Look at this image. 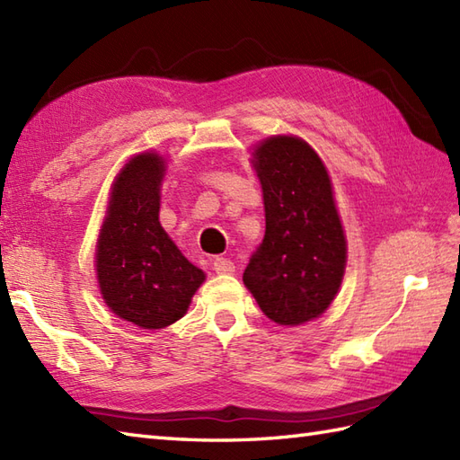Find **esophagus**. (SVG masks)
Wrapping results in <instances>:
<instances>
[{"instance_id": "34e87169", "label": "esophagus", "mask_w": 460, "mask_h": 460, "mask_svg": "<svg viewBox=\"0 0 460 460\" xmlns=\"http://www.w3.org/2000/svg\"><path fill=\"white\" fill-rule=\"evenodd\" d=\"M213 270L219 272V275H231V272H235V262L231 259L217 257L213 259Z\"/></svg>"}]
</instances>
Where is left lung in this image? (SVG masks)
<instances>
[{"instance_id":"left-lung-1","label":"left lung","mask_w":460,"mask_h":460,"mask_svg":"<svg viewBox=\"0 0 460 460\" xmlns=\"http://www.w3.org/2000/svg\"><path fill=\"white\" fill-rule=\"evenodd\" d=\"M265 201V239L243 282L282 326L318 318L340 288L346 237L324 164L295 136H272L255 150Z\"/></svg>"}]
</instances>
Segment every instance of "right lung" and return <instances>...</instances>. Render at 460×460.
I'll return each mask as SVG.
<instances>
[{
    "mask_svg": "<svg viewBox=\"0 0 460 460\" xmlns=\"http://www.w3.org/2000/svg\"><path fill=\"white\" fill-rule=\"evenodd\" d=\"M164 172L158 154H140L126 164L96 245L104 302L116 316L146 330L180 320L205 279L160 225Z\"/></svg>",
    "mask_w": 460,
    "mask_h": 460,
    "instance_id": "1",
    "label": "right lung"
}]
</instances>
